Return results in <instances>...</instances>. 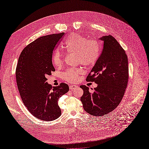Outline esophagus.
Masks as SVG:
<instances>
[{"instance_id":"esophagus-1","label":"esophagus","mask_w":149,"mask_h":149,"mask_svg":"<svg viewBox=\"0 0 149 149\" xmlns=\"http://www.w3.org/2000/svg\"><path fill=\"white\" fill-rule=\"evenodd\" d=\"M77 87H78V86H76V85H70V89L71 90L75 89Z\"/></svg>"}]
</instances>
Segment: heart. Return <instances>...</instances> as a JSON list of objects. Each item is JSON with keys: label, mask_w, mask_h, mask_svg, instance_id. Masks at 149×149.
Returning a JSON list of instances; mask_svg holds the SVG:
<instances>
[{"label": "heart", "mask_w": 149, "mask_h": 149, "mask_svg": "<svg viewBox=\"0 0 149 149\" xmlns=\"http://www.w3.org/2000/svg\"><path fill=\"white\" fill-rule=\"evenodd\" d=\"M63 48L68 52L76 53V61L84 66H92L97 62L101 52L100 42L96 38L88 39L78 34L70 35L64 43ZM54 65L61 66L63 56L60 51H56L52 56ZM80 68H70L63 73V78L67 82L74 83L82 73Z\"/></svg>", "instance_id": "1"}]
</instances>
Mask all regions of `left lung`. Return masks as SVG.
Masks as SVG:
<instances>
[{"mask_svg":"<svg viewBox=\"0 0 149 149\" xmlns=\"http://www.w3.org/2000/svg\"><path fill=\"white\" fill-rule=\"evenodd\" d=\"M101 55L86 78L97 86L90 91L81 86V97L84 111L94 116H102L118 106L123 99L129 79L128 58L124 49L111 35L103 36Z\"/></svg>","mask_w":149,"mask_h":149,"instance_id":"1","label":"left lung"}]
</instances>
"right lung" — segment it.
Masks as SVG:
<instances>
[{"instance_id":"right-lung-1","label":"right lung","mask_w":149,"mask_h":149,"mask_svg":"<svg viewBox=\"0 0 149 149\" xmlns=\"http://www.w3.org/2000/svg\"><path fill=\"white\" fill-rule=\"evenodd\" d=\"M65 33L40 37L22 50L16 67L17 87L24 105L35 118L52 121L61 116L58 101L69 91L68 85L61 83L52 87L47 76L55 69L52 63L53 50Z\"/></svg>"}]
</instances>
